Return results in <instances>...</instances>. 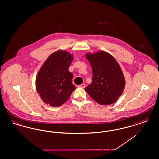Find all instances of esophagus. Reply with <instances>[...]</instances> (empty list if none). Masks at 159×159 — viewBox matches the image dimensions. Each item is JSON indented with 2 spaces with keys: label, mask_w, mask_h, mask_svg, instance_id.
<instances>
[{
  "label": "esophagus",
  "mask_w": 159,
  "mask_h": 159,
  "mask_svg": "<svg viewBox=\"0 0 159 159\" xmlns=\"http://www.w3.org/2000/svg\"><path fill=\"white\" fill-rule=\"evenodd\" d=\"M85 86H86V85H85V84H80V85H79L78 86V87L79 88H85Z\"/></svg>",
  "instance_id": "obj_1"
}]
</instances>
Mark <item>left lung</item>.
Returning <instances> with one entry per match:
<instances>
[{
	"label": "left lung",
	"mask_w": 159,
	"mask_h": 159,
	"mask_svg": "<svg viewBox=\"0 0 159 159\" xmlns=\"http://www.w3.org/2000/svg\"><path fill=\"white\" fill-rule=\"evenodd\" d=\"M92 69V81L85 91L100 105L114 103L124 91L125 79L121 68L111 54L105 51L87 53Z\"/></svg>",
	"instance_id": "8db88e82"
}]
</instances>
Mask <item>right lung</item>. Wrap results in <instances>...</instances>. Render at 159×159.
Wrapping results in <instances>:
<instances>
[{
  "label": "right lung",
  "mask_w": 159,
  "mask_h": 159,
  "mask_svg": "<svg viewBox=\"0 0 159 159\" xmlns=\"http://www.w3.org/2000/svg\"><path fill=\"white\" fill-rule=\"evenodd\" d=\"M73 59L72 54L59 50L50 55L39 70L36 88L46 104L62 105L76 89L71 82L73 74L68 71Z\"/></svg>",
  "instance_id": "obj_1"
}]
</instances>
